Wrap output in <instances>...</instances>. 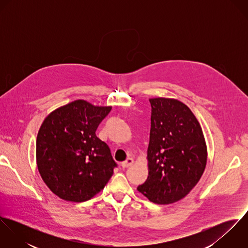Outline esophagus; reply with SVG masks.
Returning <instances> with one entry per match:
<instances>
[{"instance_id": "34e87169", "label": "esophagus", "mask_w": 248, "mask_h": 248, "mask_svg": "<svg viewBox=\"0 0 248 248\" xmlns=\"http://www.w3.org/2000/svg\"><path fill=\"white\" fill-rule=\"evenodd\" d=\"M133 163H134V159H133L132 157H128L125 161H123V162L121 163V166H122V168H128V167L131 166Z\"/></svg>"}]
</instances>
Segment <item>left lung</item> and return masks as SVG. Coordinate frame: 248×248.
<instances>
[{
    "mask_svg": "<svg viewBox=\"0 0 248 248\" xmlns=\"http://www.w3.org/2000/svg\"><path fill=\"white\" fill-rule=\"evenodd\" d=\"M152 108L148 147L149 176L138 190L157 204L183 199L199 182L207 161L202 127L182 102L150 99Z\"/></svg>",
    "mask_w": 248,
    "mask_h": 248,
    "instance_id": "left-lung-1",
    "label": "left lung"
}]
</instances>
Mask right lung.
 Masks as SVG:
<instances>
[{"mask_svg":"<svg viewBox=\"0 0 248 248\" xmlns=\"http://www.w3.org/2000/svg\"><path fill=\"white\" fill-rule=\"evenodd\" d=\"M111 107L76 100L53 110L36 140L39 173L60 199L82 202L100 192L117 167L95 131Z\"/></svg>","mask_w":248,"mask_h":248,"instance_id":"right-lung-1","label":"right lung"}]
</instances>
